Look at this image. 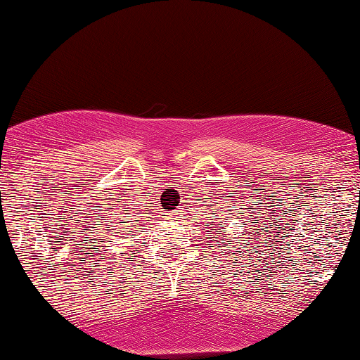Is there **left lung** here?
Segmentation results:
<instances>
[{
  "label": "left lung",
  "mask_w": 360,
  "mask_h": 360,
  "mask_svg": "<svg viewBox=\"0 0 360 360\" xmlns=\"http://www.w3.org/2000/svg\"><path fill=\"white\" fill-rule=\"evenodd\" d=\"M213 218L218 219V216H213ZM216 228H218V224H216ZM216 233H218V229H216ZM218 234H219V233H218Z\"/></svg>",
  "instance_id": "1"
}]
</instances>
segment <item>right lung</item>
Listing matches in <instances>:
<instances>
[{"mask_svg":"<svg viewBox=\"0 0 360 360\" xmlns=\"http://www.w3.org/2000/svg\"><path fill=\"white\" fill-rule=\"evenodd\" d=\"M127 211V216H121V218H124V221H121V223H117L116 226H112L115 231H112L111 236H115V238H110V240H117L120 238H127V236H136V229H137V224H139L141 219H137L136 214H132L131 210H126Z\"/></svg>","mask_w":360,"mask_h":360,"instance_id":"right-lung-1","label":"right lung"}]
</instances>
